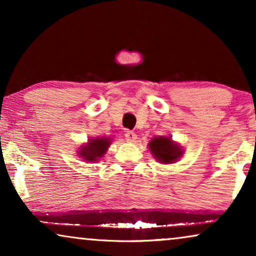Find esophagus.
<instances>
[{
	"instance_id": "obj_1",
	"label": "esophagus",
	"mask_w": 256,
	"mask_h": 256,
	"mask_svg": "<svg viewBox=\"0 0 256 256\" xmlns=\"http://www.w3.org/2000/svg\"><path fill=\"white\" fill-rule=\"evenodd\" d=\"M124 138L127 140L128 142H135L136 138H138V136L134 132H130V130H127L124 132Z\"/></svg>"
}]
</instances>
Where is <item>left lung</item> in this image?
Returning a JSON list of instances; mask_svg holds the SVG:
<instances>
[{
    "label": "left lung",
    "instance_id": "1",
    "mask_svg": "<svg viewBox=\"0 0 256 256\" xmlns=\"http://www.w3.org/2000/svg\"><path fill=\"white\" fill-rule=\"evenodd\" d=\"M149 149L154 157L162 164L174 163L183 154V150L176 144L171 138L158 136L149 142Z\"/></svg>",
    "mask_w": 256,
    "mask_h": 256
}]
</instances>
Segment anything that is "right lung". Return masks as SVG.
I'll return each mask as SVG.
<instances>
[{
	"mask_svg": "<svg viewBox=\"0 0 256 256\" xmlns=\"http://www.w3.org/2000/svg\"><path fill=\"white\" fill-rule=\"evenodd\" d=\"M110 142L112 141L108 138H92L90 140L87 144L80 146L78 154L87 162H96L98 160L101 158L106 154Z\"/></svg>",
	"mask_w": 256,
	"mask_h": 256,
	"instance_id": "obj_1",
	"label": "right lung"
}]
</instances>
